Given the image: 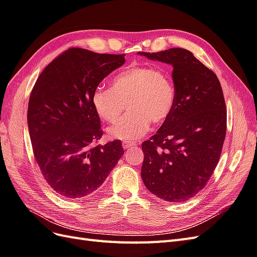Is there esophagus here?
<instances>
[{
    "label": "esophagus",
    "instance_id": "esophagus-1",
    "mask_svg": "<svg viewBox=\"0 0 257 257\" xmlns=\"http://www.w3.org/2000/svg\"><path fill=\"white\" fill-rule=\"evenodd\" d=\"M135 147H137V144H136V143L129 142V141H124V142H122V148H123L124 150H129L130 148H135Z\"/></svg>",
    "mask_w": 257,
    "mask_h": 257
}]
</instances>
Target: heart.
<instances>
[{"label": "heart", "instance_id": "1", "mask_svg": "<svg viewBox=\"0 0 257 257\" xmlns=\"http://www.w3.org/2000/svg\"><path fill=\"white\" fill-rule=\"evenodd\" d=\"M175 88L170 78L161 70L148 66H133L117 75L111 88H96L92 104L103 120L114 122L124 107L129 113L107 129L113 139L136 141L146 135L151 121L162 123L172 113Z\"/></svg>", "mask_w": 257, "mask_h": 257}]
</instances>
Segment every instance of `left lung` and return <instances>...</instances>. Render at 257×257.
<instances>
[{
    "label": "left lung",
    "instance_id": "obj_1",
    "mask_svg": "<svg viewBox=\"0 0 257 257\" xmlns=\"http://www.w3.org/2000/svg\"><path fill=\"white\" fill-rule=\"evenodd\" d=\"M139 54L173 66L176 93L172 113L142 143V180L160 199L185 202L206 186L219 161L227 129L221 85L186 49Z\"/></svg>",
    "mask_w": 257,
    "mask_h": 257
}]
</instances>
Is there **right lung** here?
Listing matches in <instances>:
<instances>
[{"instance_id":"add662e5","label":"right lung","mask_w":257,"mask_h":257,"mask_svg":"<svg viewBox=\"0 0 257 257\" xmlns=\"http://www.w3.org/2000/svg\"><path fill=\"white\" fill-rule=\"evenodd\" d=\"M124 54L71 48L39 76L28 104V129L45 181L65 199L94 192L123 154L119 140L95 146L103 131L92 93L120 67Z\"/></svg>"}]
</instances>
